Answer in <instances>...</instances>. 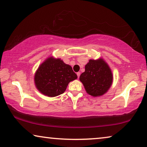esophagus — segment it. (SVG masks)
Here are the masks:
<instances>
[{"label": "esophagus", "mask_w": 147, "mask_h": 147, "mask_svg": "<svg viewBox=\"0 0 147 147\" xmlns=\"http://www.w3.org/2000/svg\"><path fill=\"white\" fill-rule=\"evenodd\" d=\"M76 74H77V76H78V78H79L80 76V72H78V73H76Z\"/></svg>", "instance_id": "34e87169"}]
</instances>
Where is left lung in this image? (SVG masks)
I'll use <instances>...</instances> for the list:
<instances>
[{
    "instance_id": "8db88e82",
    "label": "left lung",
    "mask_w": 147,
    "mask_h": 147,
    "mask_svg": "<svg viewBox=\"0 0 147 147\" xmlns=\"http://www.w3.org/2000/svg\"><path fill=\"white\" fill-rule=\"evenodd\" d=\"M80 80L89 94L99 96L106 93L111 87L113 74L103 59H90L86 65L85 72L80 76Z\"/></svg>"
}]
</instances>
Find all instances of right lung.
<instances>
[{
	"label": "right lung",
	"mask_w": 147,
	"mask_h": 147,
	"mask_svg": "<svg viewBox=\"0 0 147 147\" xmlns=\"http://www.w3.org/2000/svg\"><path fill=\"white\" fill-rule=\"evenodd\" d=\"M76 78L71 66L60 59L50 57L39 67L34 82L42 94L54 97L63 93L69 83Z\"/></svg>",
	"instance_id": "obj_1"
}]
</instances>
